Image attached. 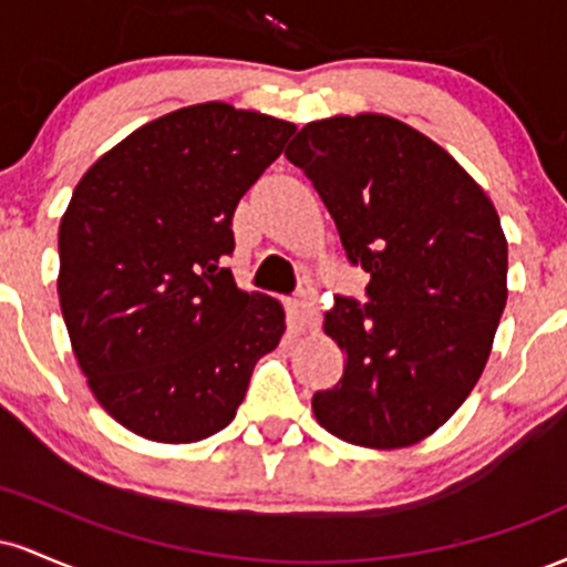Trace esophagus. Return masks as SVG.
<instances>
[{
	"label": "esophagus",
	"instance_id": "esophagus-1",
	"mask_svg": "<svg viewBox=\"0 0 567 567\" xmlns=\"http://www.w3.org/2000/svg\"><path fill=\"white\" fill-rule=\"evenodd\" d=\"M296 311H298V320H301L303 328L315 330L317 322H320V306H317V292L311 288L301 290L296 301Z\"/></svg>",
	"mask_w": 567,
	"mask_h": 567
}]
</instances>
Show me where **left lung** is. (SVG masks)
I'll list each match as a JSON object with an SVG mask.
<instances>
[{"label":"left lung","mask_w":567,"mask_h":567,"mask_svg":"<svg viewBox=\"0 0 567 567\" xmlns=\"http://www.w3.org/2000/svg\"><path fill=\"white\" fill-rule=\"evenodd\" d=\"M370 275L368 303L336 296L324 333L343 379L311 400L362 447H408L461 408L506 306V237L487 194L445 148L383 114L309 122L285 152Z\"/></svg>","instance_id":"1"}]
</instances>
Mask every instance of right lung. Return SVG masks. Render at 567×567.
<instances>
[{
    "mask_svg": "<svg viewBox=\"0 0 567 567\" xmlns=\"http://www.w3.org/2000/svg\"><path fill=\"white\" fill-rule=\"evenodd\" d=\"M292 133V122L197 103L130 133L71 194L58 298L87 386L130 432H220L282 338V303L239 290L224 261L239 199Z\"/></svg>",
    "mask_w": 567,
    "mask_h": 567,
    "instance_id": "obj_1",
    "label": "right lung"
}]
</instances>
